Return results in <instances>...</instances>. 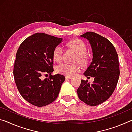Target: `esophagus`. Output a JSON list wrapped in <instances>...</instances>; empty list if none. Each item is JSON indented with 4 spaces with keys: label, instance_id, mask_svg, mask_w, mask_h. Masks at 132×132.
I'll return each mask as SVG.
<instances>
[{
    "label": "esophagus",
    "instance_id": "esophagus-1",
    "mask_svg": "<svg viewBox=\"0 0 132 132\" xmlns=\"http://www.w3.org/2000/svg\"><path fill=\"white\" fill-rule=\"evenodd\" d=\"M65 78H66V80H69V79H72V77H69V76H65Z\"/></svg>",
    "mask_w": 132,
    "mask_h": 132
}]
</instances>
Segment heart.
Segmentation results:
<instances>
[{"mask_svg": "<svg viewBox=\"0 0 132 132\" xmlns=\"http://www.w3.org/2000/svg\"><path fill=\"white\" fill-rule=\"evenodd\" d=\"M70 47L76 51L78 56L76 61L82 62L84 61V55L87 53V46L80 39H75L69 42ZM63 53V48L61 45L56 46L53 51V57L55 61L60 62L62 59ZM80 68L76 64L62 63L56 67V71L59 74L64 75L66 76H73L79 71Z\"/></svg>", "mask_w": 132, "mask_h": 132, "instance_id": "obj_1", "label": "heart"}]
</instances>
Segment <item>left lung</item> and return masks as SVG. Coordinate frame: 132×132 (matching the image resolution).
I'll return each instance as SVG.
<instances>
[{
	"label": "left lung",
	"instance_id": "obj_1",
	"mask_svg": "<svg viewBox=\"0 0 132 132\" xmlns=\"http://www.w3.org/2000/svg\"><path fill=\"white\" fill-rule=\"evenodd\" d=\"M80 37L88 40L93 51L92 61L84 75L93 77L94 80L90 84L87 80H81L77 95L84 103L96 106L108 100L117 87L120 74L118 56L106 38L91 31Z\"/></svg>",
	"mask_w": 132,
	"mask_h": 132
}]
</instances>
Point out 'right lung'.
<instances>
[{
  "label": "right lung",
  "mask_w": 132,
  "mask_h": 132,
  "mask_svg": "<svg viewBox=\"0 0 132 132\" xmlns=\"http://www.w3.org/2000/svg\"><path fill=\"white\" fill-rule=\"evenodd\" d=\"M61 38L39 32L23 41L16 53L13 75L18 90L29 103L44 106L56 99L65 80L62 75H52L53 51ZM50 74L49 79L43 76Z\"/></svg>",
  "instance_id": "add662e5"
}]
</instances>
